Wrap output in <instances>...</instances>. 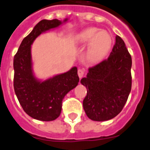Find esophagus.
I'll return each instance as SVG.
<instances>
[{
    "mask_svg": "<svg viewBox=\"0 0 150 150\" xmlns=\"http://www.w3.org/2000/svg\"><path fill=\"white\" fill-rule=\"evenodd\" d=\"M78 76L80 79L82 78L83 76H84V71L81 70V69H79L78 70Z\"/></svg>",
    "mask_w": 150,
    "mask_h": 150,
    "instance_id": "esophagus-1",
    "label": "esophagus"
}]
</instances>
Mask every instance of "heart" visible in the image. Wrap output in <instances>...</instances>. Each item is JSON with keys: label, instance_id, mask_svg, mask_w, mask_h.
Wrapping results in <instances>:
<instances>
[{"label": "heart", "instance_id": "b5f03b06", "mask_svg": "<svg viewBox=\"0 0 150 150\" xmlns=\"http://www.w3.org/2000/svg\"><path fill=\"white\" fill-rule=\"evenodd\" d=\"M75 44L84 47L87 46L86 57L91 63L100 62L109 52L113 38L109 32L97 28H87L76 35Z\"/></svg>", "mask_w": 150, "mask_h": 150}]
</instances>
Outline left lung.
Masks as SVG:
<instances>
[{"label":"left lung","instance_id":"8db88e82","mask_svg":"<svg viewBox=\"0 0 150 150\" xmlns=\"http://www.w3.org/2000/svg\"><path fill=\"white\" fill-rule=\"evenodd\" d=\"M115 44L107 60L88 69L81 84L87 88L83 108L94 121H106L122 111L131 90V56L125 42L116 36Z\"/></svg>","mask_w":150,"mask_h":150}]
</instances>
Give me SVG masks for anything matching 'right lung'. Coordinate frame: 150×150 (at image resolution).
Wrapping results in <instances>:
<instances>
[{
  "mask_svg": "<svg viewBox=\"0 0 150 150\" xmlns=\"http://www.w3.org/2000/svg\"><path fill=\"white\" fill-rule=\"evenodd\" d=\"M68 22L54 19L40 21L23 40L14 58V88L17 99L27 115L41 121H52L60 115L66 95L79 81L77 68L41 80L33 69L31 45L41 33Z\"/></svg>",
  "mask_w": 150,
  "mask_h": 150,
  "instance_id": "1",
  "label": "right lung"
}]
</instances>
